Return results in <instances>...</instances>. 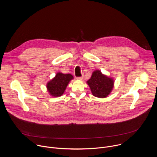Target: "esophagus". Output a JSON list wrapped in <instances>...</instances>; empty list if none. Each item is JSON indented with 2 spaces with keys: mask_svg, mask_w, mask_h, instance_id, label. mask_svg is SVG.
Listing matches in <instances>:
<instances>
[{
  "mask_svg": "<svg viewBox=\"0 0 157 157\" xmlns=\"http://www.w3.org/2000/svg\"><path fill=\"white\" fill-rule=\"evenodd\" d=\"M76 79H78V80H82L83 79V76H79V77H76Z\"/></svg>",
  "mask_w": 157,
  "mask_h": 157,
  "instance_id": "esophagus-1",
  "label": "esophagus"
}]
</instances>
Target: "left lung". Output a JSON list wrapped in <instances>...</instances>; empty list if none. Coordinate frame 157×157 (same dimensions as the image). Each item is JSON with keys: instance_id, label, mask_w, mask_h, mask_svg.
I'll list each match as a JSON object with an SVG mask.
<instances>
[{"instance_id": "1", "label": "left lung", "mask_w": 157, "mask_h": 157, "mask_svg": "<svg viewBox=\"0 0 157 157\" xmlns=\"http://www.w3.org/2000/svg\"><path fill=\"white\" fill-rule=\"evenodd\" d=\"M92 94L97 97L105 98L112 90L114 81L103 75L100 71H94L91 78L87 81Z\"/></svg>"}]
</instances>
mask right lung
<instances>
[{
    "label": "right lung",
    "mask_w": 157,
    "mask_h": 157,
    "mask_svg": "<svg viewBox=\"0 0 157 157\" xmlns=\"http://www.w3.org/2000/svg\"><path fill=\"white\" fill-rule=\"evenodd\" d=\"M72 79L73 76L70 74L58 73L53 79L47 83V87L50 94L54 97L61 96Z\"/></svg>",
    "instance_id": "obj_1"
}]
</instances>
